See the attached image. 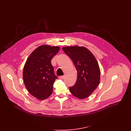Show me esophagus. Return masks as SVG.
Here are the masks:
<instances>
[{"label":"esophagus","mask_w":131,"mask_h":131,"mask_svg":"<svg viewBox=\"0 0 131 131\" xmlns=\"http://www.w3.org/2000/svg\"><path fill=\"white\" fill-rule=\"evenodd\" d=\"M59 78L60 79H63L64 78V75H61V76H59Z\"/></svg>","instance_id":"esophagus-1"}]
</instances>
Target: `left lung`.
I'll use <instances>...</instances> for the list:
<instances>
[{
    "mask_svg": "<svg viewBox=\"0 0 131 131\" xmlns=\"http://www.w3.org/2000/svg\"><path fill=\"white\" fill-rule=\"evenodd\" d=\"M62 49L73 61L77 72L75 85L69 87L71 93L79 99L88 97L100 82V71L95 57L84 47L75 46Z\"/></svg>",
    "mask_w": 131,
    "mask_h": 131,
    "instance_id": "obj_1",
    "label": "left lung"
}]
</instances>
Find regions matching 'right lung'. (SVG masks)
<instances>
[{
  "instance_id": "1",
  "label": "right lung",
  "mask_w": 131,
  "mask_h": 131,
  "mask_svg": "<svg viewBox=\"0 0 131 131\" xmlns=\"http://www.w3.org/2000/svg\"><path fill=\"white\" fill-rule=\"evenodd\" d=\"M60 48L45 45L38 47L29 56L23 70V80L29 92L38 99L48 98L52 92L57 77L51 60Z\"/></svg>"
}]
</instances>
